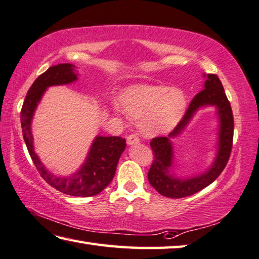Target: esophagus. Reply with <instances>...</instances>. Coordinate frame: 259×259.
Returning <instances> with one entry per match:
<instances>
[{
    "instance_id": "1",
    "label": "esophagus",
    "mask_w": 259,
    "mask_h": 259,
    "mask_svg": "<svg viewBox=\"0 0 259 259\" xmlns=\"http://www.w3.org/2000/svg\"><path fill=\"white\" fill-rule=\"evenodd\" d=\"M126 143H128V145L137 144V143H139V137L136 134H131L128 136V137H126Z\"/></svg>"
}]
</instances>
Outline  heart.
<instances>
[{"instance_id": "b5f03b06", "label": "heart", "mask_w": 259, "mask_h": 259, "mask_svg": "<svg viewBox=\"0 0 259 259\" xmlns=\"http://www.w3.org/2000/svg\"><path fill=\"white\" fill-rule=\"evenodd\" d=\"M120 105L131 117L144 116L145 133L156 135L168 131L180 120L186 109V96L180 89L138 83L122 91Z\"/></svg>"}]
</instances>
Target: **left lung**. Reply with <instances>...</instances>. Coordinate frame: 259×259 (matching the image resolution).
<instances>
[{"instance_id":"left-lung-1","label":"left lung","mask_w":259,"mask_h":259,"mask_svg":"<svg viewBox=\"0 0 259 259\" xmlns=\"http://www.w3.org/2000/svg\"><path fill=\"white\" fill-rule=\"evenodd\" d=\"M204 105H215L219 109L221 121L219 152L215 162L209 170L199 177L179 180L168 175V167L172 165V144L166 137H155L150 140L154 159L148 171V181L162 196L168 198H183L203 190L218 178L229 162L233 144L234 120L230 102L225 95L223 84L218 74L209 73L205 81L203 91L196 94L189 106L179 121L176 129L170 134V137L177 136L185 128L196 110Z\"/></svg>"}]
</instances>
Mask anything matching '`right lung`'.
<instances>
[{
	"label": "right lung",
	"mask_w": 259,
	"mask_h": 259,
	"mask_svg": "<svg viewBox=\"0 0 259 259\" xmlns=\"http://www.w3.org/2000/svg\"><path fill=\"white\" fill-rule=\"evenodd\" d=\"M74 67L70 63H62L49 68L36 79L28 91L21 107L20 119L23 139L40 177L65 195L91 197L105 189L115 175L116 165L122 152L125 148V139L121 137H98L94 140L87 161L80 171L71 177H56L50 173L40 163L34 152L30 122L32 114L45 89L53 84H64L77 79Z\"/></svg>",
	"instance_id": "right-lung-1"
}]
</instances>
